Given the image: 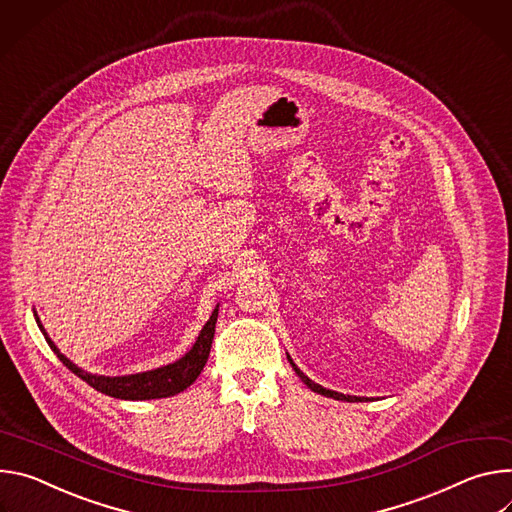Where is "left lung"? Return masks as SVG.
<instances>
[{
  "instance_id": "obj_1",
  "label": "left lung",
  "mask_w": 512,
  "mask_h": 512,
  "mask_svg": "<svg viewBox=\"0 0 512 512\" xmlns=\"http://www.w3.org/2000/svg\"><path fill=\"white\" fill-rule=\"evenodd\" d=\"M289 362L293 364V360L289 358ZM293 368H295V372L301 376V380L311 388V390H315V392H319V394H323V396H331V399H337V401H348V403H358V401H368V399H362V396H346V394H342V392H335V390H327V388H323V386H319V384H315L313 380H309L295 364H293Z\"/></svg>"
}]
</instances>
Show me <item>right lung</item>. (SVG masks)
Instances as JSON below:
<instances>
[{
    "label": "right lung",
    "mask_w": 512,
    "mask_h": 512,
    "mask_svg": "<svg viewBox=\"0 0 512 512\" xmlns=\"http://www.w3.org/2000/svg\"><path fill=\"white\" fill-rule=\"evenodd\" d=\"M217 311L215 309L209 317V321L205 323V327L201 329L195 346L175 364H168L164 368L152 370V372H144V374H134V376H118V378H109V376H93L83 372L81 368H77L71 360H67L59 348H56L50 337L46 335L44 327L40 325L38 317L36 323L40 327V331L44 333L46 342L50 346V350L59 356V360L73 372L77 374L81 380H85L89 386H93L95 390L113 396V399H124V401H150V399H166V396H173L183 392L187 386H191L197 376L201 374L207 358H209V350H211V342H213V333H215V323H217Z\"/></svg>",
    "instance_id": "right-lung-1"
}]
</instances>
